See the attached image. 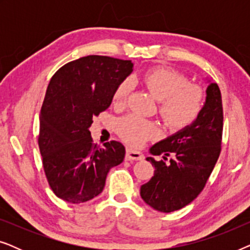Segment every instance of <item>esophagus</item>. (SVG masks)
Wrapping results in <instances>:
<instances>
[{
	"label": "esophagus",
	"mask_w": 250,
	"mask_h": 250,
	"mask_svg": "<svg viewBox=\"0 0 250 250\" xmlns=\"http://www.w3.org/2000/svg\"><path fill=\"white\" fill-rule=\"evenodd\" d=\"M145 157H143L142 152L138 151V150L134 149H127L126 150V159L132 162V160H142Z\"/></svg>",
	"instance_id": "34e87169"
}]
</instances>
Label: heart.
Here are the masks:
<instances>
[{
	"label": "heart",
	"mask_w": 250,
	"mask_h": 250,
	"mask_svg": "<svg viewBox=\"0 0 250 250\" xmlns=\"http://www.w3.org/2000/svg\"><path fill=\"white\" fill-rule=\"evenodd\" d=\"M141 82L151 97L159 101V115L169 129L180 131L199 117L204 107V92L197 85L188 84L184 75L172 69L157 68L146 71ZM129 90L131 82L123 81L114 92L115 104H124ZM117 129L119 135L133 146L141 145L156 132L151 122L134 115L121 119Z\"/></svg>",
	"instance_id": "1"
}]
</instances>
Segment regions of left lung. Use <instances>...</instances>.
Wrapping results in <instances>:
<instances>
[{
	"instance_id": "left-lung-1",
	"label": "left lung",
	"mask_w": 250,
	"mask_h": 250,
	"mask_svg": "<svg viewBox=\"0 0 250 250\" xmlns=\"http://www.w3.org/2000/svg\"><path fill=\"white\" fill-rule=\"evenodd\" d=\"M206 100L199 117L188 127L167 136L149 149L152 156H172L169 163L146 157L155 174L143 184L140 194L155 210L170 213L196 199L221 152L223 107L220 87L206 78Z\"/></svg>"
}]
</instances>
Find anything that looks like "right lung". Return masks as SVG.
Masks as SVG:
<instances>
[{
    "label": "right lung",
    "instance_id": "right-lung-1",
    "mask_svg": "<svg viewBox=\"0 0 250 250\" xmlns=\"http://www.w3.org/2000/svg\"><path fill=\"white\" fill-rule=\"evenodd\" d=\"M132 71L131 60L87 56L64 64L51 78L40 114L39 146L47 182L60 199H93L104 190L110 168L124 160L121 142L94 145L90 127Z\"/></svg>",
    "mask_w": 250,
    "mask_h": 250
}]
</instances>
